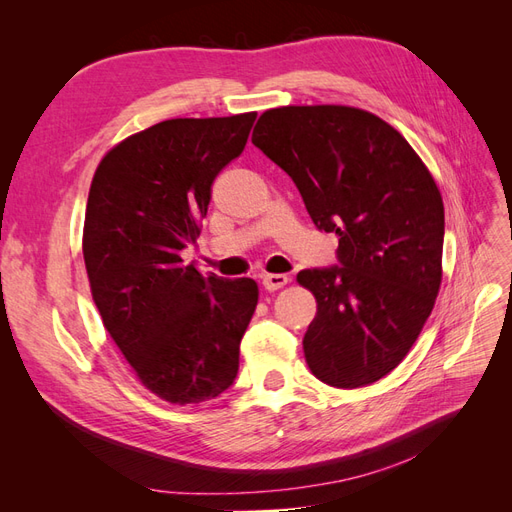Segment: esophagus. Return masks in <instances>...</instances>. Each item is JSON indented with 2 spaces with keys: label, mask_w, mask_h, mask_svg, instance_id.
<instances>
[{
  "label": "esophagus",
  "mask_w": 512,
  "mask_h": 512,
  "mask_svg": "<svg viewBox=\"0 0 512 512\" xmlns=\"http://www.w3.org/2000/svg\"><path fill=\"white\" fill-rule=\"evenodd\" d=\"M288 282H290V277L284 275V273H267V275H262V286H265V290H269V292H275V290L284 288Z\"/></svg>",
  "instance_id": "obj_1"
}]
</instances>
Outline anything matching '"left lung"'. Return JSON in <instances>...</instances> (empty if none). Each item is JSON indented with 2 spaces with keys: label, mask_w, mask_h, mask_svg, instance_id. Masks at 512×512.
<instances>
[{
  "label": "left lung",
  "mask_w": 512,
  "mask_h": 512,
  "mask_svg": "<svg viewBox=\"0 0 512 512\" xmlns=\"http://www.w3.org/2000/svg\"><path fill=\"white\" fill-rule=\"evenodd\" d=\"M252 143L297 183L314 224L339 237L342 267L297 275L316 297L309 369L337 389L378 382L406 359L442 284L436 181L404 136L354 106L269 108Z\"/></svg>",
  "instance_id": "obj_1"
}]
</instances>
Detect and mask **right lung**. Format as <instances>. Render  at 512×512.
<instances>
[{"instance_id":"add662e5","label":"right lung","mask_w":512,"mask_h":512,"mask_svg":"<svg viewBox=\"0 0 512 512\" xmlns=\"http://www.w3.org/2000/svg\"><path fill=\"white\" fill-rule=\"evenodd\" d=\"M256 113L166 119L123 138L91 179L83 258L104 329L147 391L168 404L222 395L258 305L250 277H203L196 243L211 183L243 151Z\"/></svg>"}]
</instances>
